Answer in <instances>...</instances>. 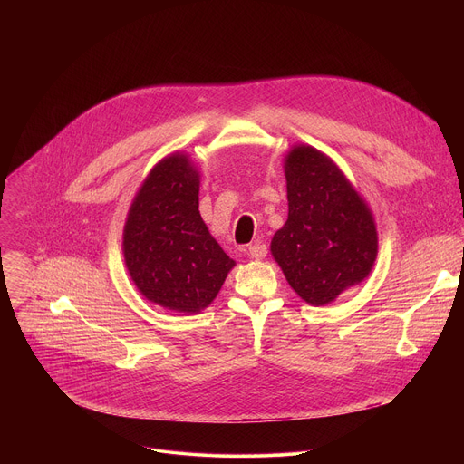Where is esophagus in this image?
Returning a JSON list of instances; mask_svg holds the SVG:
<instances>
[{
  "instance_id": "esophagus-1",
  "label": "esophagus",
  "mask_w": 464,
  "mask_h": 464,
  "mask_svg": "<svg viewBox=\"0 0 464 464\" xmlns=\"http://www.w3.org/2000/svg\"><path fill=\"white\" fill-rule=\"evenodd\" d=\"M266 253H268V247L264 246V244H260V242H256V244L247 247V255L251 258H255V260H262L264 256H266Z\"/></svg>"
}]
</instances>
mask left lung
I'll use <instances>...</instances> for the list:
<instances>
[{"mask_svg":"<svg viewBox=\"0 0 464 464\" xmlns=\"http://www.w3.org/2000/svg\"><path fill=\"white\" fill-rule=\"evenodd\" d=\"M283 167L288 220L270 251L294 292L324 306L369 277L378 255L376 222L365 198L324 152L297 143Z\"/></svg>","mask_w":464,"mask_h":464,"instance_id":"obj_1","label":"left lung"}]
</instances>
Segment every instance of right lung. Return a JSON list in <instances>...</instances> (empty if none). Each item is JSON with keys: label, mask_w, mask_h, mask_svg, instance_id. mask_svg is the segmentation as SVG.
<instances>
[{"label": "right lung", "mask_w": 464, "mask_h": 464, "mask_svg": "<svg viewBox=\"0 0 464 464\" xmlns=\"http://www.w3.org/2000/svg\"><path fill=\"white\" fill-rule=\"evenodd\" d=\"M198 194L200 170L176 150L150 169L122 229L131 283L147 301L179 314L208 308L237 264L202 220Z\"/></svg>", "instance_id": "1"}]
</instances>
